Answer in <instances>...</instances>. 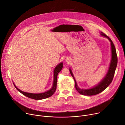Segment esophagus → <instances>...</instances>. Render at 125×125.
<instances>
[{"label":"esophagus","mask_w":125,"mask_h":125,"mask_svg":"<svg viewBox=\"0 0 125 125\" xmlns=\"http://www.w3.org/2000/svg\"><path fill=\"white\" fill-rule=\"evenodd\" d=\"M66 61L67 62H68V63L70 62V60L69 59H68V58H66Z\"/></svg>","instance_id":"1"}]
</instances>
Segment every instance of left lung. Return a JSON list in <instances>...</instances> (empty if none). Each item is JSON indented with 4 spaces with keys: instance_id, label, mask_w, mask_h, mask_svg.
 Instances as JSON below:
<instances>
[{
    "instance_id": "obj_1",
    "label": "left lung",
    "mask_w": 125,
    "mask_h": 125,
    "mask_svg": "<svg viewBox=\"0 0 125 125\" xmlns=\"http://www.w3.org/2000/svg\"><path fill=\"white\" fill-rule=\"evenodd\" d=\"M100 34L101 36L108 38L109 40L110 41L111 46V51H112L111 61L109 68V70L106 75L104 78V79H103V80H102L99 84H98V85H97L96 86H94V87L91 89H80V88H79V87L77 84V82L75 80V79L71 71V69H69L70 74L72 76V77L73 78L75 81V86L76 89L79 93L83 95L93 96V95L98 94L101 92H102V91H103L105 89H106L108 87V86L111 83L113 80V77H114V76L115 72L116 69V67L117 66L118 58H117L116 48L114 45V43H113L111 39L107 35H106L105 33L101 32Z\"/></svg>"
}]
</instances>
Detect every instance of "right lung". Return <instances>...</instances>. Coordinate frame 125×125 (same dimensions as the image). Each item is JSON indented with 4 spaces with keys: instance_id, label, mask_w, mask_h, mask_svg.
<instances>
[{
    "instance_id": "add662e5",
    "label": "right lung",
    "mask_w": 125,
    "mask_h": 125,
    "mask_svg": "<svg viewBox=\"0 0 125 125\" xmlns=\"http://www.w3.org/2000/svg\"><path fill=\"white\" fill-rule=\"evenodd\" d=\"M63 68V63L61 62L60 64H59L58 65H57L56 67L55 68L54 70V80H53V86L51 89H50L49 90L47 91L42 93H38V94H34V93H27L23 91H22L21 90L19 89L13 83L15 88L20 92L21 93H22L23 95L34 100H42L44 99H46L47 98H49L51 97L54 93L55 92V90L56 89V86H57V75L58 73L61 71Z\"/></svg>"
}]
</instances>
